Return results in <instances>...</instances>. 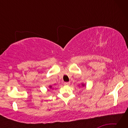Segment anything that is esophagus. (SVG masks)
Returning <instances> with one entry per match:
<instances>
[{
  "label": "esophagus",
  "instance_id": "obj_1",
  "mask_svg": "<svg viewBox=\"0 0 128 128\" xmlns=\"http://www.w3.org/2000/svg\"><path fill=\"white\" fill-rule=\"evenodd\" d=\"M64 85H69V84H70V82H64Z\"/></svg>",
  "mask_w": 128,
  "mask_h": 128
}]
</instances>
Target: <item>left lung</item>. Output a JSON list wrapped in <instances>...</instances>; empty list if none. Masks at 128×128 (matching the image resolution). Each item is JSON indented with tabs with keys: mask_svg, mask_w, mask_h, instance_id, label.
<instances>
[{
	"mask_svg": "<svg viewBox=\"0 0 128 128\" xmlns=\"http://www.w3.org/2000/svg\"><path fill=\"white\" fill-rule=\"evenodd\" d=\"M82 86H85V85H84V84H82Z\"/></svg>",
	"mask_w": 128,
	"mask_h": 128,
	"instance_id": "left-lung-1",
	"label": "left lung"
}]
</instances>
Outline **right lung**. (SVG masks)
Wrapping results in <instances>:
<instances>
[{"mask_svg": "<svg viewBox=\"0 0 128 128\" xmlns=\"http://www.w3.org/2000/svg\"><path fill=\"white\" fill-rule=\"evenodd\" d=\"M49 87H50V88H52V86H49Z\"/></svg>", "mask_w": 128, "mask_h": 128, "instance_id": "obj_1", "label": "right lung"}]
</instances>
